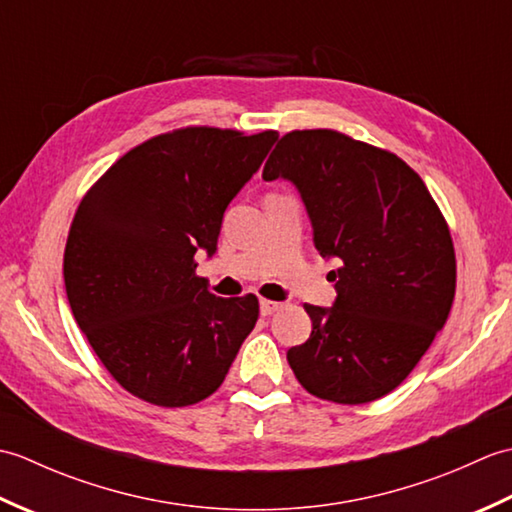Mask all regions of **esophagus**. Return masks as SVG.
<instances>
[{
    "label": "esophagus",
    "mask_w": 512,
    "mask_h": 512,
    "mask_svg": "<svg viewBox=\"0 0 512 512\" xmlns=\"http://www.w3.org/2000/svg\"><path fill=\"white\" fill-rule=\"evenodd\" d=\"M279 308H281V303L268 301V299L259 301V312H262V317H270V314H275Z\"/></svg>",
    "instance_id": "obj_1"
}]
</instances>
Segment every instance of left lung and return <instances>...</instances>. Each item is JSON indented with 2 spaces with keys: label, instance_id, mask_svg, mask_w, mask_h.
I'll list each match as a JSON object with an SVG mask.
<instances>
[{
  "label": "left lung",
  "instance_id": "1",
  "mask_svg": "<svg viewBox=\"0 0 512 512\" xmlns=\"http://www.w3.org/2000/svg\"><path fill=\"white\" fill-rule=\"evenodd\" d=\"M306 206L332 270V308L288 363L312 396L363 405L396 389L444 328L455 295L449 226L420 176L389 151L332 129L290 132L264 167Z\"/></svg>",
  "mask_w": 512,
  "mask_h": 512
}]
</instances>
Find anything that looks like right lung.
Here are the masks:
<instances>
[{"label":"right lung","instance_id":"obj_1","mask_svg":"<svg viewBox=\"0 0 512 512\" xmlns=\"http://www.w3.org/2000/svg\"><path fill=\"white\" fill-rule=\"evenodd\" d=\"M277 132L187 127L134 147L81 200L63 279L76 323L129 394L160 407L209 398L253 332L255 295L222 299L195 275L228 204Z\"/></svg>","mask_w":512,"mask_h":512}]
</instances>
